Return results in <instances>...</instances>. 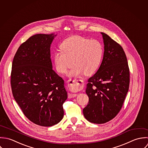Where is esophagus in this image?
<instances>
[{
	"label": "esophagus",
	"instance_id": "obj_1",
	"mask_svg": "<svg viewBox=\"0 0 148 148\" xmlns=\"http://www.w3.org/2000/svg\"><path fill=\"white\" fill-rule=\"evenodd\" d=\"M68 87L71 89H77L79 90L81 89L84 85V81L81 79H70L67 82ZM77 96L76 94H68V98H74Z\"/></svg>",
	"mask_w": 148,
	"mask_h": 148
}]
</instances>
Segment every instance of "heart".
<instances>
[{"mask_svg":"<svg viewBox=\"0 0 148 148\" xmlns=\"http://www.w3.org/2000/svg\"><path fill=\"white\" fill-rule=\"evenodd\" d=\"M61 51L54 54V61L56 70L65 73L73 63L69 76L79 75L84 72L89 75L94 73L99 66L103 56V48L97 40H90L75 35L66 39L60 45Z\"/></svg>","mask_w":148,"mask_h":148,"instance_id":"b5f03b06","label":"heart"}]
</instances>
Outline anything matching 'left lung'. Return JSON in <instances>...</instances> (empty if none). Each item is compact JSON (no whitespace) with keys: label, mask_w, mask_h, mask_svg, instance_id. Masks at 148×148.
Listing matches in <instances>:
<instances>
[{"label":"left lung","mask_w":148,"mask_h":148,"mask_svg":"<svg viewBox=\"0 0 148 148\" xmlns=\"http://www.w3.org/2000/svg\"><path fill=\"white\" fill-rule=\"evenodd\" d=\"M104 53L97 73L88 80L86 92L89 104L84 109L85 118L94 123H104L114 118L122 108L130 83L125 53L119 44L101 32Z\"/></svg>","instance_id":"obj_1"}]
</instances>
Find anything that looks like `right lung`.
<instances>
[{"instance_id":"add662e5","label":"right lung","mask_w":148,"mask_h":148,"mask_svg":"<svg viewBox=\"0 0 148 148\" xmlns=\"http://www.w3.org/2000/svg\"><path fill=\"white\" fill-rule=\"evenodd\" d=\"M53 34L31 36L12 61L11 85L15 100L33 123L51 126L63 117L67 94L64 81L53 70L50 45Z\"/></svg>"}]
</instances>
